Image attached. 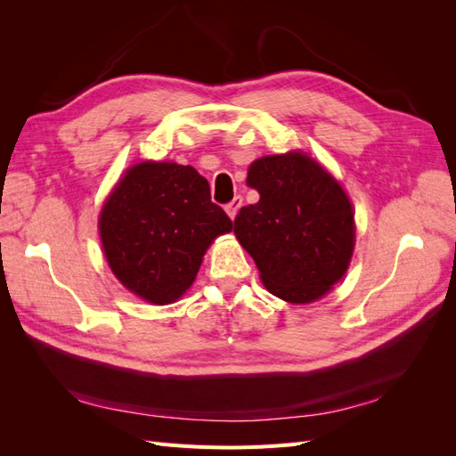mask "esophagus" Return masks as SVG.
I'll use <instances>...</instances> for the list:
<instances>
[{"label":"esophagus","mask_w":456,"mask_h":456,"mask_svg":"<svg viewBox=\"0 0 456 456\" xmlns=\"http://www.w3.org/2000/svg\"><path fill=\"white\" fill-rule=\"evenodd\" d=\"M241 205H243V198H241V196H236V198H233V200L224 207V209H226V215L233 220V218L238 216V211L241 209Z\"/></svg>","instance_id":"1"}]
</instances>
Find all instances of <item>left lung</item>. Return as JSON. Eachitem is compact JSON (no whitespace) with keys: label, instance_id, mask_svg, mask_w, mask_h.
<instances>
[{"label":"left lung","instance_id":"1","mask_svg":"<svg viewBox=\"0 0 456 456\" xmlns=\"http://www.w3.org/2000/svg\"><path fill=\"white\" fill-rule=\"evenodd\" d=\"M247 186L260 200L241 207L233 233L255 260L262 285L289 305L323 298L348 272L355 249L346 190L302 150L255 159Z\"/></svg>","mask_w":456,"mask_h":456}]
</instances>
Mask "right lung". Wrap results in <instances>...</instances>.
<instances>
[{
  "instance_id": "right-lung-1",
  "label": "right lung",
  "mask_w": 456,
  "mask_h": 456,
  "mask_svg": "<svg viewBox=\"0 0 456 456\" xmlns=\"http://www.w3.org/2000/svg\"><path fill=\"white\" fill-rule=\"evenodd\" d=\"M232 220L209 183L175 161L144 159L123 171L99 213L102 253L116 280L154 306L181 298L211 243Z\"/></svg>"
}]
</instances>
